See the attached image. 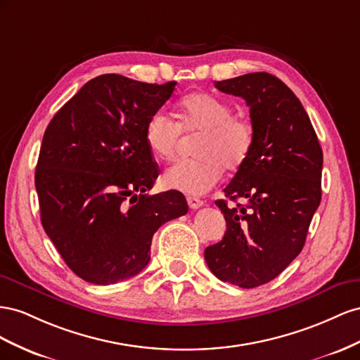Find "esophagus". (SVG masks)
<instances>
[{"instance_id": "esophagus-1", "label": "esophagus", "mask_w": 360, "mask_h": 360, "mask_svg": "<svg viewBox=\"0 0 360 360\" xmlns=\"http://www.w3.org/2000/svg\"><path fill=\"white\" fill-rule=\"evenodd\" d=\"M187 202H188V207L191 210H198V208H200L202 205H203V200H200L199 198H194V196H188Z\"/></svg>"}]
</instances>
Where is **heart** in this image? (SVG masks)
Listing matches in <instances>:
<instances>
[{
	"mask_svg": "<svg viewBox=\"0 0 360 360\" xmlns=\"http://www.w3.org/2000/svg\"><path fill=\"white\" fill-rule=\"evenodd\" d=\"M179 122L161 111L153 112L145 125V141L155 158L170 161L181 146V131L200 137L194 146L198 158L184 160L162 174L164 186L186 194H203L217 184L223 167L238 170L255 145L252 122L233 116V108L217 96L196 91L179 102Z\"/></svg>",
	"mask_w": 360,
	"mask_h": 360,
	"instance_id": "1",
	"label": "heart"
}]
</instances>
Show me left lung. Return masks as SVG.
Masks as SVG:
<instances>
[{"instance_id": "1", "label": "left lung", "mask_w": 360, "mask_h": 360, "mask_svg": "<svg viewBox=\"0 0 360 360\" xmlns=\"http://www.w3.org/2000/svg\"><path fill=\"white\" fill-rule=\"evenodd\" d=\"M223 94L250 107L255 145L224 188L232 202L220 243L205 249L210 270L223 282L255 288L279 276L303 249L321 202L323 150L292 90L266 72L215 81Z\"/></svg>"}]
</instances>
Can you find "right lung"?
<instances>
[{
    "instance_id": "1",
    "label": "right lung",
    "mask_w": 360,
    "mask_h": 360,
    "mask_svg": "<svg viewBox=\"0 0 360 360\" xmlns=\"http://www.w3.org/2000/svg\"><path fill=\"white\" fill-rule=\"evenodd\" d=\"M174 86L99 75L45 131L34 174L40 220L69 269L89 283L139 274L150 259L153 233L188 211L176 190L146 194L158 167L145 125Z\"/></svg>"
}]
</instances>
